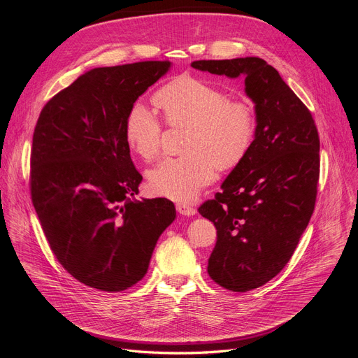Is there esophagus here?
Here are the masks:
<instances>
[{
  "instance_id": "1",
  "label": "esophagus",
  "mask_w": 358,
  "mask_h": 358,
  "mask_svg": "<svg viewBox=\"0 0 358 358\" xmlns=\"http://www.w3.org/2000/svg\"><path fill=\"white\" fill-rule=\"evenodd\" d=\"M176 208H177V211H178L181 215L192 217V215H195V214H196V210H195L194 207H191V206H187V203H182V202L177 203Z\"/></svg>"
}]
</instances>
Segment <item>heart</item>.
Instances as JSON below:
<instances>
[{
    "label": "heart",
    "mask_w": 358,
    "mask_h": 358,
    "mask_svg": "<svg viewBox=\"0 0 358 358\" xmlns=\"http://www.w3.org/2000/svg\"><path fill=\"white\" fill-rule=\"evenodd\" d=\"M156 103L173 127H187L182 157H170L148 171L156 194L189 202L208 185L221 169L238 166L252 145L255 119L243 103L215 85L195 78H182L166 86ZM127 147L141 157H157L162 147V122L147 106L136 103L124 123Z\"/></svg>",
    "instance_id": "1"
}]
</instances>
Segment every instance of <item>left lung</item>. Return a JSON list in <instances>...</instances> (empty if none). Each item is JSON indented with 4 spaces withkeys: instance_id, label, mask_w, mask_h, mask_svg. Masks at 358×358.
I'll use <instances>...</instances> for the list:
<instances>
[{
    "instance_id": "left-lung-1",
    "label": "left lung",
    "mask_w": 358,
    "mask_h": 358,
    "mask_svg": "<svg viewBox=\"0 0 358 358\" xmlns=\"http://www.w3.org/2000/svg\"><path fill=\"white\" fill-rule=\"evenodd\" d=\"M194 69L243 78L255 137L214 199L198 213L214 222L208 275L232 292L273 279L289 262L315 210L320 140L315 120L279 72L257 57L195 61Z\"/></svg>"
}]
</instances>
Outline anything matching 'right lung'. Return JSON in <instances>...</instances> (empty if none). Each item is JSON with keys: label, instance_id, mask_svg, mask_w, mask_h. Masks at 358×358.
<instances>
[{"label": "right lung", "instance_id": "right-lung-1", "mask_svg": "<svg viewBox=\"0 0 358 358\" xmlns=\"http://www.w3.org/2000/svg\"><path fill=\"white\" fill-rule=\"evenodd\" d=\"M170 68L147 61L90 69L50 99L36 122L32 203L59 264L89 287L120 292L141 280L176 220L170 199L134 198L143 177L124 140L134 101Z\"/></svg>", "mask_w": 358, "mask_h": 358}]
</instances>
